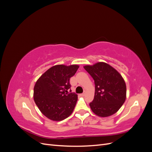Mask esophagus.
Instances as JSON below:
<instances>
[{
    "mask_svg": "<svg viewBox=\"0 0 152 152\" xmlns=\"http://www.w3.org/2000/svg\"><path fill=\"white\" fill-rule=\"evenodd\" d=\"M85 94H86V93H84L81 94H80V96H82V97H83V96H85Z\"/></svg>",
    "mask_w": 152,
    "mask_h": 152,
    "instance_id": "obj_1",
    "label": "esophagus"
}]
</instances>
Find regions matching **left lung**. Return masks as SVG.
Masks as SVG:
<instances>
[{
    "label": "left lung",
    "mask_w": 152,
    "mask_h": 152,
    "mask_svg": "<svg viewBox=\"0 0 152 152\" xmlns=\"http://www.w3.org/2000/svg\"><path fill=\"white\" fill-rule=\"evenodd\" d=\"M84 68L94 80V97L89 104L92 111L101 117L117 113L126 99V84L120 73L104 62Z\"/></svg>",
    "instance_id": "1"
}]
</instances>
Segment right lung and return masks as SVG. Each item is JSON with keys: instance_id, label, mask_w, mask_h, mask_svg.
<instances>
[{"instance_id": "1", "label": "right lung", "mask_w": 152, "mask_h": 152, "mask_svg": "<svg viewBox=\"0 0 152 152\" xmlns=\"http://www.w3.org/2000/svg\"><path fill=\"white\" fill-rule=\"evenodd\" d=\"M78 65H57L50 67L37 80L34 89L35 104L44 115L53 121H61L72 113L78 96L68 93L70 79L75 75Z\"/></svg>"}]
</instances>
